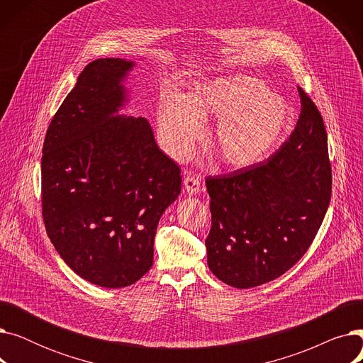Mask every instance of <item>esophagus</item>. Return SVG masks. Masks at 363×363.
Returning a JSON list of instances; mask_svg holds the SVG:
<instances>
[{
    "label": "esophagus",
    "instance_id": "obj_1",
    "mask_svg": "<svg viewBox=\"0 0 363 363\" xmlns=\"http://www.w3.org/2000/svg\"><path fill=\"white\" fill-rule=\"evenodd\" d=\"M184 188H185L186 194H189V196L197 194V193L200 191V189H201L199 177H196V175H188V177H185V178H184Z\"/></svg>",
    "mask_w": 363,
    "mask_h": 363
}]
</instances>
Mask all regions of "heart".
Returning a JSON list of instances; mask_svg holds the SVG:
<instances>
[{"instance_id":"heart-1","label":"heart","mask_w":363,"mask_h":363,"mask_svg":"<svg viewBox=\"0 0 363 363\" xmlns=\"http://www.w3.org/2000/svg\"><path fill=\"white\" fill-rule=\"evenodd\" d=\"M207 118H218L208 141L213 157L226 167L245 169L268 157L287 137L293 110L282 95L253 76H218L184 99L170 95L160 103L157 123L169 155L186 156Z\"/></svg>"}]
</instances>
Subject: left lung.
<instances>
[{
  "mask_svg": "<svg viewBox=\"0 0 363 363\" xmlns=\"http://www.w3.org/2000/svg\"><path fill=\"white\" fill-rule=\"evenodd\" d=\"M296 129L268 160L208 177L212 228L208 269L235 289L269 282L308 252L331 200L327 130L315 103L298 88Z\"/></svg>",
  "mask_w": 363,
  "mask_h": 363,
  "instance_id": "left-lung-1",
  "label": "left lung"
}]
</instances>
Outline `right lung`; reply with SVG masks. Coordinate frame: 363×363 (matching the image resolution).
Wrapping results in <instances>:
<instances>
[{"mask_svg":"<svg viewBox=\"0 0 363 363\" xmlns=\"http://www.w3.org/2000/svg\"><path fill=\"white\" fill-rule=\"evenodd\" d=\"M133 67L125 59L91 62L43 148L47 234L74 274L104 289L148 272L159 220L181 193V169L159 150L148 121L119 114Z\"/></svg>","mask_w":363,"mask_h":363,"instance_id":"obj_1","label":"right lung"}]
</instances>
